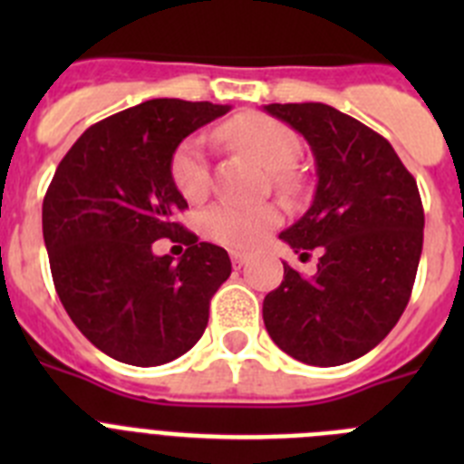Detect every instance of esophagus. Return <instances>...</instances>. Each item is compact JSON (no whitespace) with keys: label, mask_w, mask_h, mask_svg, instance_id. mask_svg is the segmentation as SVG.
<instances>
[{"label":"esophagus","mask_w":464,"mask_h":464,"mask_svg":"<svg viewBox=\"0 0 464 464\" xmlns=\"http://www.w3.org/2000/svg\"><path fill=\"white\" fill-rule=\"evenodd\" d=\"M229 256H232V265H235L237 269L244 267L246 260H248V256H246V253H241V251H232Z\"/></svg>","instance_id":"1"}]
</instances>
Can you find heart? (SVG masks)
I'll return each instance as SVG.
<instances>
[{
  "label": "heart",
  "mask_w": 464,
  "mask_h": 464,
  "mask_svg": "<svg viewBox=\"0 0 464 464\" xmlns=\"http://www.w3.org/2000/svg\"><path fill=\"white\" fill-rule=\"evenodd\" d=\"M220 137L253 155L260 165L274 171V181L281 190H293L297 179L290 171L299 158L302 143L288 125L262 113H241L220 127ZM171 181L186 199L197 202L208 192L211 171H208L204 141L199 137H188L176 146L169 162ZM281 220V213L274 204H235L218 202L207 208L202 216V227L207 237L229 248H253L272 232Z\"/></svg>",
  "instance_id": "obj_1"
}]
</instances>
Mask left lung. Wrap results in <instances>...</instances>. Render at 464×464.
<instances>
[{
  "mask_svg": "<svg viewBox=\"0 0 464 464\" xmlns=\"http://www.w3.org/2000/svg\"><path fill=\"white\" fill-rule=\"evenodd\" d=\"M309 141L315 195L281 239L318 272L283 262V281L262 302L269 337L295 360L337 367L370 353L397 325L423 251L425 213L416 179L395 149L355 118L321 102L267 104Z\"/></svg>",
  "mask_w": 464,
  "mask_h": 464,
  "instance_id": "obj_1",
  "label": "left lung"
}]
</instances>
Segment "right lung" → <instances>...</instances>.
Segmentation results:
<instances>
[{
    "label": "right lung",
    "instance_id": "obj_1",
    "mask_svg": "<svg viewBox=\"0 0 464 464\" xmlns=\"http://www.w3.org/2000/svg\"><path fill=\"white\" fill-rule=\"evenodd\" d=\"M229 106L149 100L88 127L44 197V241L73 325L118 362L155 367L188 353L232 262L176 223L188 208L171 181L176 146ZM188 246L174 263L158 238Z\"/></svg>",
    "mask_w": 464,
    "mask_h": 464
}]
</instances>
